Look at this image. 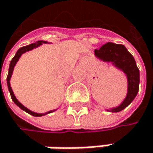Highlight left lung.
<instances>
[{"instance_id":"left-lung-1","label":"left lung","mask_w":153,"mask_h":153,"mask_svg":"<svg viewBox=\"0 0 153 153\" xmlns=\"http://www.w3.org/2000/svg\"><path fill=\"white\" fill-rule=\"evenodd\" d=\"M95 55L104 62H110L122 69L128 78V94L123 102L111 112H120L129 105L136 98L139 89V69L132 54L123 45L107 42L100 49H95Z\"/></svg>"}]
</instances>
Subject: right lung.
Segmentation results:
<instances>
[{
    "instance_id": "right-lung-1",
    "label": "right lung",
    "mask_w": 153,
    "mask_h": 153,
    "mask_svg": "<svg viewBox=\"0 0 153 153\" xmlns=\"http://www.w3.org/2000/svg\"><path fill=\"white\" fill-rule=\"evenodd\" d=\"M42 43H48L47 41H42V40H39V41H37L36 43H33V44H30V45H29V46H26V47H23V48H19L18 50H17V52H16V53L15 54V56H14V58L11 60V62H10V68H9V74H8V76H7V84H8V88H9V91H10V96H11V99H12V100L14 101V103L16 104V105H17V106H19L21 109H23L24 111H25L26 113H28L30 114H31V115H33V116H42V115H45V114H47L48 113H52V112H53V111H50V112H48V113H46V114H37V113H34V112H32V111H30V110H29L28 108H26L25 105H23L16 99V97H15V95H14V93H13V91H12V89H11V87H10V77H11V76H12V72H13V69H14V67H15V65H16V63L17 62V61L19 60V58H20V56L24 53H25V52H27V51H30V50H31V49H33V48H37V47H39V46H40Z\"/></svg>"
}]
</instances>
